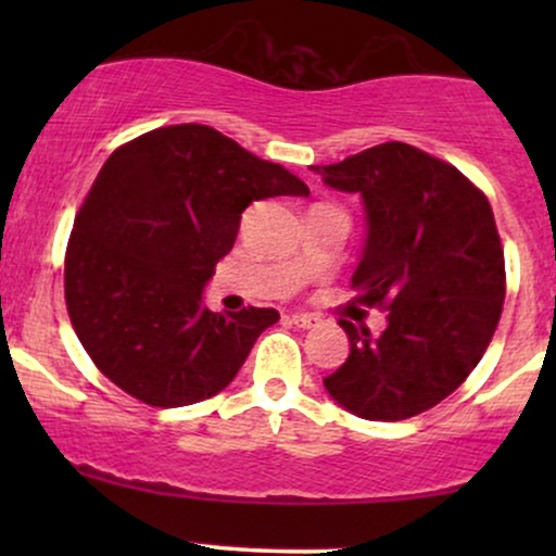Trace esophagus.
<instances>
[{
	"mask_svg": "<svg viewBox=\"0 0 556 556\" xmlns=\"http://www.w3.org/2000/svg\"><path fill=\"white\" fill-rule=\"evenodd\" d=\"M285 321L292 324V327H298V329H311V327H316L318 318L308 316V314H287Z\"/></svg>",
	"mask_w": 556,
	"mask_h": 556,
	"instance_id": "obj_1",
	"label": "esophagus"
}]
</instances>
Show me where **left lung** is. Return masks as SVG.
Here are the masks:
<instances>
[{
    "label": "left lung",
    "instance_id": "1",
    "mask_svg": "<svg viewBox=\"0 0 556 556\" xmlns=\"http://www.w3.org/2000/svg\"><path fill=\"white\" fill-rule=\"evenodd\" d=\"M311 169L361 195L366 245L350 282L355 303L387 311L379 337L340 318L350 355L324 387L358 418L418 416L468 379L500 324L494 212L460 169L400 140Z\"/></svg>",
    "mask_w": 556,
    "mask_h": 556
}]
</instances>
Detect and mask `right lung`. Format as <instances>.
Masks as SVG:
<instances>
[{
  "label": "right lung",
  "mask_w": 556,
  "mask_h": 556,
  "mask_svg": "<svg viewBox=\"0 0 556 556\" xmlns=\"http://www.w3.org/2000/svg\"><path fill=\"white\" fill-rule=\"evenodd\" d=\"M271 195H308L208 125H172L119 146L75 216L65 300L101 374L154 407L214 397L240 371L274 308L214 314L203 287L232 251L240 214Z\"/></svg>",
  "instance_id": "add662e5"
}]
</instances>
